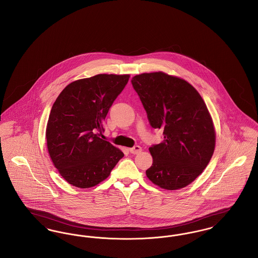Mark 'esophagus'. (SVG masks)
I'll return each instance as SVG.
<instances>
[{"label": "esophagus", "mask_w": 258, "mask_h": 258, "mask_svg": "<svg viewBox=\"0 0 258 258\" xmlns=\"http://www.w3.org/2000/svg\"><path fill=\"white\" fill-rule=\"evenodd\" d=\"M141 147L140 146H135V147H133V148H130V152L132 153V154H134V155H137V154H139L140 152H141Z\"/></svg>", "instance_id": "obj_1"}]
</instances>
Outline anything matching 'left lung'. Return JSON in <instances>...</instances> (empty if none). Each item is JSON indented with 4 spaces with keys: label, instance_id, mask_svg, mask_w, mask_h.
<instances>
[{
    "label": "left lung",
    "instance_id": "8db88e82",
    "mask_svg": "<svg viewBox=\"0 0 258 258\" xmlns=\"http://www.w3.org/2000/svg\"><path fill=\"white\" fill-rule=\"evenodd\" d=\"M153 128L164 131V141L152 145L147 177L167 190L194 181L207 167L215 146L212 117L202 96L185 80L163 72L132 79Z\"/></svg>",
    "mask_w": 258,
    "mask_h": 258
}]
</instances>
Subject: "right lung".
Instances as JSON below:
<instances>
[{
  "instance_id": "1",
  "label": "right lung",
  "mask_w": 258,
  "mask_h": 258,
  "mask_svg": "<svg viewBox=\"0 0 258 258\" xmlns=\"http://www.w3.org/2000/svg\"><path fill=\"white\" fill-rule=\"evenodd\" d=\"M130 75L96 76L69 84L51 107L46 125L50 159L71 185L90 188L103 181L123 153L98 137L102 121Z\"/></svg>"
}]
</instances>
